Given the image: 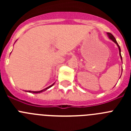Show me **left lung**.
<instances>
[{"label":"left lung","instance_id":"obj_1","mask_svg":"<svg viewBox=\"0 0 131 131\" xmlns=\"http://www.w3.org/2000/svg\"><path fill=\"white\" fill-rule=\"evenodd\" d=\"M107 34L108 35V37H109V38H110V39H111V40H112L113 41V42H115V44H117V47H118V48H119V54H120V56H121V60H122V57H121V48H120V47L119 46V45H118V43L117 42V41H116V40H115V38L114 37H113V35L112 34H111L110 33H107Z\"/></svg>","mask_w":131,"mask_h":131}]
</instances>
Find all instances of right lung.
<instances>
[{
	"instance_id": "obj_1",
	"label": "right lung",
	"mask_w": 131,
	"mask_h": 131,
	"mask_svg": "<svg viewBox=\"0 0 131 131\" xmlns=\"http://www.w3.org/2000/svg\"><path fill=\"white\" fill-rule=\"evenodd\" d=\"M52 85H54V84H52V85H50V86H48V87L46 88V89H43V90H42V91H29V92H32V93H40V92H42V91H46V90H47V89H49L50 87H51V86H52Z\"/></svg>"
}]
</instances>
